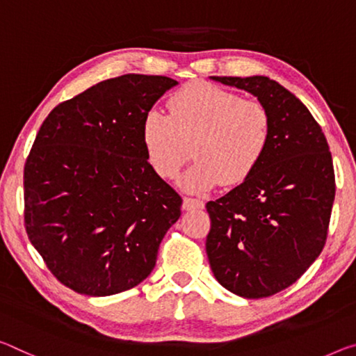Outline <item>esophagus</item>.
Segmentation results:
<instances>
[{
    "label": "esophagus",
    "instance_id": "obj_1",
    "mask_svg": "<svg viewBox=\"0 0 356 356\" xmlns=\"http://www.w3.org/2000/svg\"><path fill=\"white\" fill-rule=\"evenodd\" d=\"M182 207H184V211H195V209H202L204 207V201L195 200V198H184Z\"/></svg>",
    "mask_w": 356,
    "mask_h": 356
}]
</instances>
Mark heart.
<instances>
[{
    "label": "heart",
    "instance_id": "1",
    "mask_svg": "<svg viewBox=\"0 0 356 356\" xmlns=\"http://www.w3.org/2000/svg\"><path fill=\"white\" fill-rule=\"evenodd\" d=\"M168 109V115L156 109L144 115L145 158L156 176L169 180L188 160L191 145L196 163L179 180L188 193L245 182L269 149L273 120L259 101L198 81L172 93Z\"/></svg>",
    "mask_w": 356,
    "mask_h": 356
}]
</instances>
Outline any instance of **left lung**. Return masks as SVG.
Returning a JSON list of instances; mask_svg holds the SVG:
<instances>
[{
    "instance_id": "8db88e82",
    "label": "left lung",
    "mask_w": 356,
    "mask_h": 356,
    "mask_svg": "<svg viewBox=\"0 0 356 356\" xmlns=\"http://www.w3.org/2000/svg\"><path fill=\"white\" fill-rule=\"evenodd\" d=\"M266 106L269 149L257 171L206 207L209 264L218 284L258 300L301 277L323 250L336 184L323 131L300 98L266 76L217 77Z\"/></svg>"
}]
</instances>
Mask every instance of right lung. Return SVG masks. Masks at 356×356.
I'll return each mask as SVG.
<instances>
[{
  "instance_id": "obj_1",
  "label": "right lung",
  "mask_w": 356,
  "mask_h": 356,
  "mask_svg": "<svg viewBox=\"0 0 356 356\" xmlns=\"http://www.w3.org/2000/svg\"><path fill=\"white\" fill-rule=\"evenodd\" d=\"M177 81L125 74L65 101L25 165V223L56 279L111 296L147 279L182 200L145 158L144 115Z\"/></svg>"
}]
</instances>
